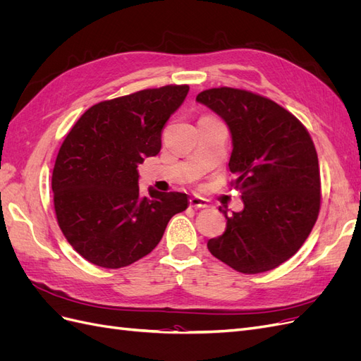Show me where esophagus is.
I'll return each instance as SVG.
<instances>
[{
	"label": "esophagus",
	"instance_id": "obj_1",
	"mask_svg": "<svg viewBox=\"0 0 361 361\" xmlns=\"http://www.w3.org/2000/svg\"><path fill=\"white\" fill-rule=\"evenodd\" d=\"M190 206L192 207H207V200L200 197V195H192L190 199Z\"/></svg>",
	"mask_w": 361,
	"mask_h": 361
}]
</instances>
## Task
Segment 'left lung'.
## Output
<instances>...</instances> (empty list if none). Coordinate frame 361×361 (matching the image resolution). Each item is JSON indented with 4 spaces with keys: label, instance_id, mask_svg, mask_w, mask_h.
I'll use <instances>...</instances> for the list:
<instances>
[{
    "label": "left lung",
    "instance_id": "8db88e82",
    "mask_svg": "<svg viewBox=\"0 0 361 361\" xmlns=\"http://www.w3.org/2000/svg\"><path fill=\"white\" fill-rule=\"evenodd\" d=\"M195 101L223 118L232 135L228 169L244 209L226 215L211 253L244 274L274 269L307 239L321 206L319 162L300 120L267 97L245 90L211 89Z\"/></svg>",
    "mask_w": 361,
    "mask_h": 361
}]
</instances>
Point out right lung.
I'll return each instance as SVG.
<instances>
[{"label":"right lung","instance_id":"1","mask_svg":"<svg viewBox=\"0 0 361 361\" xmlns=\"http://www.w3.org/2000/svg\"><path fill=\"white\" fill-rule=\"evenodd\" d=\"M188 92L166 85L99 102L64 138L52 171L54 207L68 243L92 264H134L188 207L183 192L138 188V164L159 154L161 130Z\"/></svg>","mask_w":361,"mask_h":361}]
</instances>
